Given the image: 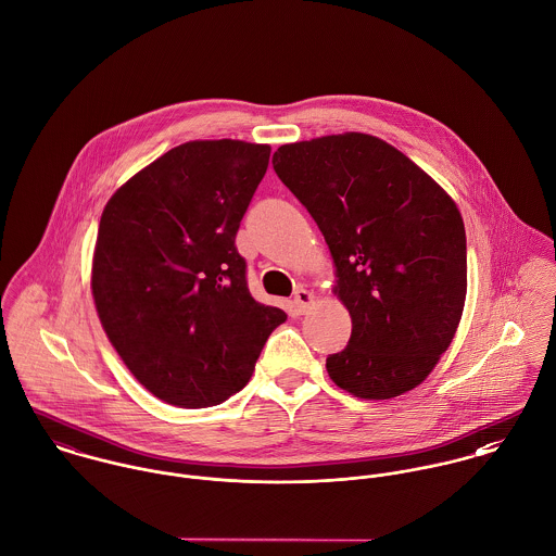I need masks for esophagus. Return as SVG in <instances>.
Here are the masks:
<instances>
[{"label":"esophagus","instance_id":"obj_1","mask_svg":"<svg viewBox=\"0 0 556 556\" xmlns=\"http://www.w3.org/2000/svg\"><path fill=\"white\" fill-rule=\"evenodd\" d=\"M313 304H315V295H313L308 289L298 287L295 293H293V306L298 308V313H300V315L308 313V308H311Z\"/></svg>","mask_w":556,"mask_h":556}]
</instances>
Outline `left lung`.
<instances>
[{
  "mask_svg": "<svg viewBox=\"0 0 556 556\" xmlns=\"http://www.w3.org/2000/svg\"><path fill=\"white\" fill-rule=\"evenodd\" d=\"M274 170L311 212L351 315L327 357L344 392L388 400L417 388L447 351L467 298V236L452 197L390 143L344 132L278 148Z\"/></svg>",
  "mask_w": 556,
  "mask_h": 556,
  "instance_id": "obj_1",
  "label": "left lung"
}]
</instances>
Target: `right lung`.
Returning <instances> with one entry per match:
<instances>
[{
	"mask_svg": "<svg viewBox=\"0 0 556 556\" xmlns=\"http://www.w3.org/2000/svg\"><path fill=\"white\" fill-rule=\"evenodd\" d=\"M269 152L188 141L130 177L102 212L96 311L135 379L166 404L205 408L238 394L287 320L250 295L236 248Z\"/></svg>",
	"mask_w": 556,
	"mask_h": 556,
	"instance_id": "right-lung-1",
	"label": "right lung"
}]
</instances>
